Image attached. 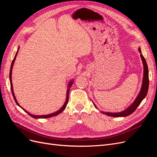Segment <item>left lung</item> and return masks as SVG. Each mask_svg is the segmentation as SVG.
I'll return each instance as SVG.
<instances>
[{
  "label": "left lung",
  "instance_id": "1",
  "mask_svg": "<svg viewBox=\"0 0 157 157\" xmlns=\"http://www.w3.org/2000/svg\"><path fill=\"white\" fill-rule=\"evenodd\" d=\"M139 52H140L141 54V58L142 59V61H143L144 63V78H143V84H142V86L141 89L140 90V92L139 93L138 96L136 98V100L133 103L132 105L127 108L125 111H122L120 113H103L105 114V115L110 116V117H126L131 115L132 113H134L137 107L139 106L141 102L143 101V99L145 98L147 96V92H148V89H149V70H148V66H147V64L146 63V61L144 58V56L142 55L141 49L139 48ZM94 106L96 107V105H94ZM97 108V107H96Z\"/></svg>",
  "mask_w": 157,
  "mask_h": 157
}]
</instances>
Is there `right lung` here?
Wrapping results in <instances>:
<instances>
[{
    "instance_id": "add662e5",
    "label": "right lung",
    "mask_w": 157,
    "mask_h": 157,
    "mask_svg": "<svg viewBox=\"0 0 157 157\" xmlns=\"http://www.w3.org/2000/svg\"><path fill=\"white\" fill-rule=\"evenodd\" d=\"M18 50H19V48H18V50H17V52H16V56H14V58H13V61H12V63L11 67H10V86H11L12 93V95H13V97L14 100H15V101H16V104H17V105L18 106H20L21 108H22L20 105H19V103H17V100H16V98L15 96H14L13 91L12 82V68H13V63H14V61H15V59H16V56H17V54ZM72 84H73V81L70 82H69V84L68 90H67V98H66V101H65V103H64V105H63V107H61V108L59 109V111H56V112H55V113H54L50 114V115H31V114H30L29 112H27V111H25L24 109H23V108H22V109H23V110H24L26 113H27L28 114H29V116L32 117L33 118H50V117H53V116H56V115H58V114H59L60 113L62 112V111L64 110V109H65V108L66 107V106H67V103H68V100H69V90H70V87L71 86V85H72Z\"/></svg>"
}]
</instances>
